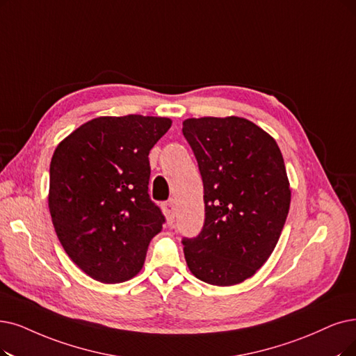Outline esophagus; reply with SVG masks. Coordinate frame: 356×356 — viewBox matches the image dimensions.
<instances>
[{"label": "esophagus", "instance_id": "obj_1", "mask_svg": "<svg viewBox=\"0 0 356 356\" xmlns=\"http://www.w3.org/2000/svg\"><path fill=\"white\" fill-rule=\"evenodd\" d=\"M163 213L168 219L169 223H172L175 220V202L169 200L163 204Z\"/></svg>", "mask_w": 356, "mask_h": 356}]
</instances>
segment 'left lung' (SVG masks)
I'll return each instance as SVG.
<instances>
[{
  "label": "left lung",
  "mask_w": 356,
  "mask_h": 356,
  "mask_svg": "<svg viewBox=\"0 0 356 356\" xmlns=\"http://www.w3.org/2000/svg\"><path fill=\"white\" fill-rule=\"evenodd\" d=\"M182 134L204 187V225L184 238L191 273L210 285L251 277L275 250L285 225L291 188L276 141L238 117L188 118Z\"/></svg>",
  "instance_id": "1"
}]
</instances>
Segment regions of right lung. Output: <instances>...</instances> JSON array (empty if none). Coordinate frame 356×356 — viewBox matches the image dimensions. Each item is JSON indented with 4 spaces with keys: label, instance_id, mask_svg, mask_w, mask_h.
Instances as JSON below:
<instances>
[{
    "label": "right lung",
    "instance_id": "obj_1",
    "mask_svg": "<svg viewBox=\"0 0 356 356\" xmlns=\"http://www.w3.org/2000/svg\"><path fill=\"white\" fill-rule=\"evenodd\" d=\"M169 118L99 117L55 149L49 211L68 257L102 283H121L143 267L165 216L149 195L152 147Z\"/></svg>",
    "mask_w": 356,
    "mask_h": 356
}]
</instances>
